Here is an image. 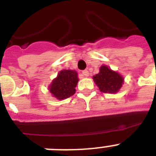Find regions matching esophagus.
Returning <instances> with one entry per match:
<instances>
[{"label":"esophagus","mask_w":156,"mask_h":156,"mask_svg":"<svg viewBox=\"0 0 156 156\" xmlns=\"http://www.w3.org/2000/svg\"><path fill=\"white\" fill-rule=\"evenodd\" d=\"M83 75L85 76V77H88L89 76V71L87 69H85V70L83 71Z\"/></svg>","instance_id":"34e87169"}]
</instances>
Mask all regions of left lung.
<instances>
[{
  "mask_svg": "<svg viewBox=\"0 0 156 156\" xmlns=\"http://www.w3.org/2000/svg\"><path fill=\"white\" fill-rule=\"evenodd\" d=\"M93 79L104 93H116L121 87L123 78L118 73L112 71L107 66L100 67V73L95 74Z\"/></svg>",
  "mask_w": 156,
  "mask_h": 156,
  "instance_id": "1",
  "label": "left lung"
}]
</instances>
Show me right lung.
<instances>
[{"label":"right lung","mask_w":156,"mask_h":156,"mask_svg":"<svg viewBox=\"0 0 156 156\" xmlns=\"http://www.w3.org/2000/svg\"><path fill=\"white\" fill-rule=\"evenodd\" d=\"M78 81V73L75 70L64 69L52 81L49 87L50 92L58 100L70 97L75 93Z\"/></svg>","instance_id":"1"}]
</instances>
